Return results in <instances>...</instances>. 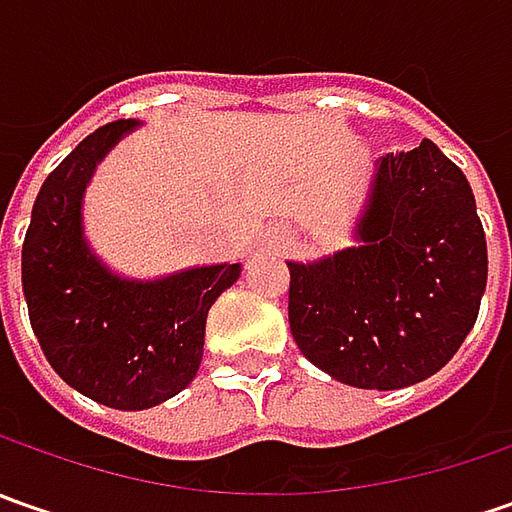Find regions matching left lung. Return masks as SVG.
<instances>
[{
	"label": "left lung",
	"mask_w": 512,
	"mask_h": 512,
	"mask_svg": "<svg viewBox=\"0 0 512 512\" xmlns=\"http://www.w3.org/2000/svg\"><path fill=\"white\" fill-rule=\"evenodd\" d=\"M287 267L307 362L350 387L399 390L439 373L476 325L487 242L464 173L424 139L376 159L353 245Z\"/></svg>",
	"instance_id": "8db88e82"
}]
</instances>
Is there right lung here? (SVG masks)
I'll use <instances>...</instances> for the list:
<instances>
[{
    "label": "right lung",
    "instance_id": "right-lung-1",
    "mask_svg": "<svg viewBox=\"0 0 512 512\" xmlns=\"http://www.w3.org/2000/svg\"><path fill=\"white\" fill-rule=\"evenodd\" d=\"M136 119L93 130L45 179L22 245L30 325L50 367L93 402L148 410L196 379L207 310L242 265H196L159 279L110 270L85 236V190Z\"/></svg>",
    "mask_w": 512,
    "mask_h": 512
}]
</instances>
